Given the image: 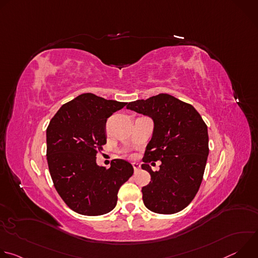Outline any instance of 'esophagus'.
I'll list each match as a JSON object with an SVG mask.
<instances>
[{
  "label": "esophagus",
  "mask_w": 258,
  "mask_h": 258,
  "mask_svg": "<svg viewBox=\"0 0 258 258\" xmlns=\"http://www.w3.org/2000/svg\"><path fill=\"white\" fill-rule=\"evenodd\" d=\"M133 167H134V169H135V172H137V171H139L140 170V168H141V165L139 164V163H133Z\"/></svg>",
  "instance_id": "obj_1"
}]
</instances>
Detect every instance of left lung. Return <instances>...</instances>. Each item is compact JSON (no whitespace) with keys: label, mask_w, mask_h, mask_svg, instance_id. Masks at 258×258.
Wrapping results in <instances>:
<instances>
[{"label":"left lung","mask_w":258,"mask_h":258,"mask_svg":"<svg viewBox=\"0 0 258 258\" xmlns=\"http://www.w3.org/2000/svg\"><path fill=\"white\" fill-rule=\"evenodd\" d=\"M126 108L154 121L142 164L151 175V181L142 188L145 206L160 214L182 210L196 196L203 178L209 153L206 123L191 104L168 94L131 102ZM157 160L162 161L161 169L153 172L149 163Z\"/></svg>","instance_id":"obj_1"}]
</instances>
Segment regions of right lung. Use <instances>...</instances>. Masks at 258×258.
I'll list each match as a JSON object with an SVG mask.
<instances>
[{
	"mask_svg": "<svg viewBox=\"0 0 258 258\" xmlns=\"http://www.w3.org/2000/svg\"><path fill=\"white\" fill-rule=\"evenodd\" d=\"M127 103L91 93L61 106L47 127V160L54 187L66 205L80 214L111 211L119 188L133 175V165L114 159L106 168L96 155L106 144V121Z\"/></svg>",
	"mask_w": 258,
	"mask_h": 258,
	"instance_id": "1",
	"label": "right lung"
}]
</instances>
